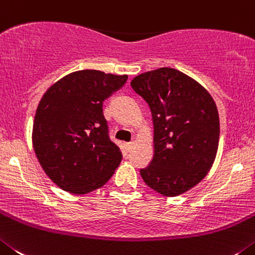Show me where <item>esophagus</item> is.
Instances as JSON below:
<instances>
[{
    "instance_id": "esophagus-1",
    "label": "esophagus",
    "mask_w": 255,
    "mask_h": 255,
    "mask_svg": "<svg viewBox=\"0 0 255 255\" xmlns=\"http://www.w3.org/2000/svg\"><path fill=\"white\" fill-rule=\"evenodd\" d=\"M133 144H134V142H127V143H125V147H126V150H127V151H129L130 148L133 147Z\"/></svg>"
}]
</instances>
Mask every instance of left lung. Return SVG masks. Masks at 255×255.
Returning <instances> with one entry per match:
<instances>
[{
	"mask_svg": "<svg viewBox=\"0 0 255 255\" xmlns=\"http://www.w3.org/2000/svg\"><path fill=\"white\" fill-rule=\"evenodd\" d=\"M130 86L152 114L153 159L139 171L143 182L165 197L185 193L207 175L216 159V103L199 82L170 67L141 73Z\"/></svg>",
	"mask_w": 255,
	"mask_h": 255,
	"instance_id": "1",
	"label": "left lung"
}]
</instances>
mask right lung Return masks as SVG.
<instances>
[{"mask_svg":"<svg viewBox=\"0 0 255 255\" xmlns=\"http://www.w3.org/2000/svg\"><path fill=\"white\" fill-rule=\"evenodd\" d=\"M127 79L81 70L66 75L43 94L31 139L39 164L61 189L90 193L102 188L122 161V152L108 136L103 102Z\"/></svg>","mask_w":255,"mask_h":255,"instance_id":"add662e5","label":"right lung"}]
</instances>
